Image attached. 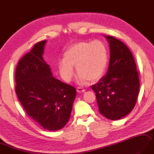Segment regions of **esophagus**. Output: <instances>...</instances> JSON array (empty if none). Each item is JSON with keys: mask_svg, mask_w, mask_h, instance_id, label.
Wrapping results in <instances>:
<instances>
[{"mask_svg": "<svg viewBox=\"0 0 154 154\" xmlns=\"http://www.w3.org/2000/svg\"><path fill=\"white\" fill-rule=\"evenodd\" d=\"M77 92H79V93H82V92H85V89H83V88H77Z\"/></svg>", "mask_w": 154, "mask_h": 154, "instance_id": "obj_1", "label": "esophagus"}]
</instances>
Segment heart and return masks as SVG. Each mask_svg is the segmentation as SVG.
Listing matches in <instances>:
<instances>
[{"instance_id": "1", "label": "heart", "mask_w": 154, "mask_h": 154, "mask_svg": "<svg viewBox=\"0 0 154 154\" xmlns=\"http://www.w3.org/2000/svg\"><path fill=\"white\" fill-rule=\"evenodd\" d=\"M108 63V50L100 40L82 42L75 44L66 50L64 58L59 60L58 68L63 79L70 82L76 66L81 82L88 79L95 82L104 74Z\"/></svg>"}]
</instances>
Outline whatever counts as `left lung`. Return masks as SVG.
Wrapping results in <instances>:
<instances>
[{
    "label": "left lung",
    "instance_id": "8db88e82",
    "mask_svg": "<svg viewBox=\"0 0 154 154\" xmlns=\"http://www.w3.org/2000/svg\"><path fill=\"white\" fill-rule=\"evenodd\" d=\"M106 38L110 51L108 70L91 88L100 114L115 121L127 116L135 107L139 91V74L128 47L115 38Z\"/></svg>",
    "mask_w": 154,
    "mask_h": 154
}]
</instances>
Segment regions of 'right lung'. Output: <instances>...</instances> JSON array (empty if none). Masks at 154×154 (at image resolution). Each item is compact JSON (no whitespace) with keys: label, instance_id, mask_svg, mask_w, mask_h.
Instances as JSON below:
<instances>
[{"label":"right lung","instance_id":"add662e5","mask_svg":"<svg viewBox=\"0 0 154 154\" xmlns=\"http://www.w3.org/2000/svg\"><path fill=\"white\" fill-rule=\"evenodd\" d=\"M46 40L35 44L19 61L15 71V92L27 114L48 131L65 127L71 116L76 89L52 77L44 60Z\"/></svg>","mask_w":154,"mask_h":154}]
</instances>
